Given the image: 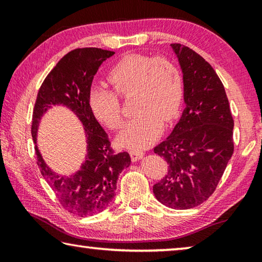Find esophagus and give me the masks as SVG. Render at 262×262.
<instances>
[{
	"mask_svg": "<svg viewBox=\"0 0 262 262\" xmlns=\"http://www.w3.org/2000/svg\"><path fill=\"white\" fill-rule=\"evenodd\" d=\"M144 157V152L139 151V150H132L130 151V158L133 162H137Z\"/></svg>",
	"mask_w": 262,
	"mask_h": 262,
	"instance_id": "obj_1",
	"label": "esophagus"
}]
</instances>
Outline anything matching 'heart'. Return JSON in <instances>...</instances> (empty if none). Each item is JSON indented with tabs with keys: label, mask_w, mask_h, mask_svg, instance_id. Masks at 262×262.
<instances>
[{
	"label": "heart",
	"mask_w": 262,
	"mask_h": 262,
	"mask_svg": "<svg viewBox=\"0 0 262 262\" xmlns=\"http://www.w3.org/2000/svg\"><path fill=\"white\" fill-rule=\"evenodd\" d=\"M107 81L119 96L134 94L132 107L136 114L118 137L122 147L133 150L149 147L161 133L162 122L168 123L178 117L184 82L180 70L168 59L127 55L110 69ZM115 93L105 86H95L88 97L95 118L113 130L122 125L120 100Z\"/></svg>",
	"instance_id": "obj_1"
}]
</instances>
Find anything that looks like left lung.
Returning <instances> with one entry per match:
<instances>
[{
  "label": "left lung",
  "instance_id": "obj_1",
  "mask_svg": "<svg viewBox=\"0 0 262 262\" xmlns=\"http://www.w3.org/2000/svg\"><path fill=\"white\" fill-rule=\"evenodd\" d=\"M171 47L183 72L186 107L167 139L154 149L168 165L154 194L164 206L190 209L208 200L224 173L233 154V119L214 68L187 46Z\"/></svg>",
  "mask_w": 262,
  "mask_h": 262
}]
</instances>
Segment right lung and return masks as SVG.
<instances>
[{
	"label": "right lung",
	"instance_id": "add662e5",
	"mask_svg": "<svg viewBox=\"0 0 262 262\" xmlns=\"http://www.w3.org/2000/svg\"><path fill=\"white\" fill-rule=\"evenodd\" d=\"M114 52L101 48H77L57 62L39 89L32 115V134L37 164L43 179L54 190L60 205L70 214L85 217L110 206L117 189V180L123 168L130 165L128 152L115 154L103 127L88 104L94 76L103 62ZM66 105L82 122L87 137L86 162L70 176L53 171L43 161L36 145L38 123L53 105Z\"/></svg>",
	"mask_w": 262,
	"mask_h": 262
}]
</instances>
